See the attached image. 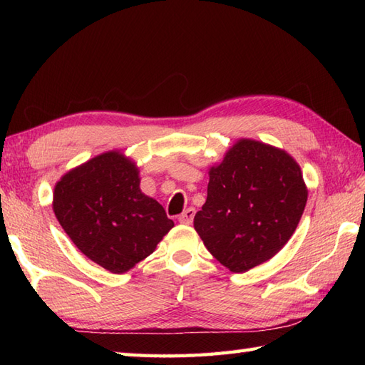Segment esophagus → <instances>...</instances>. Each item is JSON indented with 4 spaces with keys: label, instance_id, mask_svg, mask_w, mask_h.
<instances>
[{
    "label": "esophagus",
    "instance_id": "obj_1",
    "mask_svg": "<svg viewBox=\"0 0 365 365\" xmlns=\"http://www.w3.org/2000/svg\"><path fill=\"white\" fill-rule=\"evenodd\" d=\"M195 213H196V210L192 207H190V208H187V210H185L182 215H178V222H182V224H191L192 222V218H195Z\"/></svg>",
    "mask_w": 365,
    "mask_h": 365
}]
</instances>
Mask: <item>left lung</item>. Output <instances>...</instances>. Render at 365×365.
<instances>
[{"label": "left lung", "instance_id": "8db88e82", "mask_svg": "<svg viewBox=\"0 0 365 365\" xmlns=\"http://www.w3.org/2000/svg\"><path fill=\"white\" fill-rule=\"evenodd\" d=\"M307 202L301 169L289 153L240 139L210 169L195 229L216 260L245 273L289 242Z\"/></svg>", "mask_w": 365, "mask_h": 365}]
</instances>
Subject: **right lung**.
<instances>
[{"mask_svg":"<svg viewBox=\"0 0 365 365\" xmlns=\"http://www.w3.org/2000/svg\"><path fill=\"white\" fill-rule=\"evenodd\" d=\"M53 210L75 246L114 274L150 255L174 227L165 208L143 195L138 169L119 152L67 173L54 187Z\"/></svg>","mask_w":365,"mask_h":365,"instance_id":"right-lung-1","label":"right lung"}]
</instances>
